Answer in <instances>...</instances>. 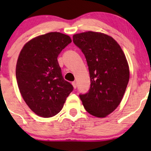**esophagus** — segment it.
<instances>
[{"label":"esophagus","mask_w":151,"mask_h":151,"mask_svg":"<svg viewBox=\"0 0 151 151\" xmlns=\"http://www.w3.org/2000/svg\"><path fill=\"white\" fill-rule=\"evenodd\" d=\"M72 85L73 86V88H76V87H77V84H76V82H72Z\"/></svg>","instance_id":"obj_1"}]
</instances>
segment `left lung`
Returning a JSON list of instances; mask_svg holds the SVG:
<instances>
[{
	"label": "left lung",
	"mask_w": 151,
	"mask_h": 151,
	"mask_svg": "<svg viewBox=\"0 0 151 151\" xmlns=\"http://www.w3.org/2000/svg\"><path fill=\"white\" fill-rule=\"evenodd\" d=\"M73 42L84 53L90 74V88L79 95L80 100L91 115L106 117L118 106L129 83L124 53L112 37L102 33L75 34Z\"/></svg>",
	"instance_id": "obj_1"
}]
</instances>
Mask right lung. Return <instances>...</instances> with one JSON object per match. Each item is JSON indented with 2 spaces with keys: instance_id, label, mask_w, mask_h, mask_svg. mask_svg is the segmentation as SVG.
Listing matches in <instances>:
<instances>
[{
  "instance_id": "add662e5",
  "label": "right lung",
  "mask_w": 151,
  "mask_h": 151,
  "mask_svg": "<svg viewBox=\"0 0 151 151\" xmlns=\"http://www.w3.org/2000/svg\"><path fill=\"white\" fill-rule=\"evenodd\" d=\"M71 42L67 35L50 32L29 40L20 51L16 69L18 88L26 104L39 116L58 114L73 90L63 78L58 62Z\"/></svg>"
}]
</instances>
